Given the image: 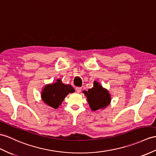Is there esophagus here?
I'll return each instance as SVG.
<instances>
[{
    "label": "esophagus",
    "instance_id": "obj_1",
    "mask_svg": "<svg viewBox=\"0 0 156 156\" xmlns=\"http://www.w3.org/2000/svg\"><path fill=\"white\" fill-rule=\"evenodd\" d=\"M75 90L77 93H79L81 91V87H76Z\"/></svg>",
    "mask_w": 156,
    "mask_h": 156
}]
</instances>
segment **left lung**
Segmentation results:
<instances>
[{"instance_id": "obj_1", "label": "left lung", "mask_w": 156, "mask_h": 156, "mask_svg": "<svg viewBox=\"0 0 156 156\" xmlns=\"http://www.w3.org/2000/svg\"><path fill=\"white\" fill-rule=\"evenodd\" d=\"M83 93L87 97L89 107L92 111L104 109L111 103V96L108 90L102 87L98 81L93 82V87Z\"/></svg>"}]
</instances>
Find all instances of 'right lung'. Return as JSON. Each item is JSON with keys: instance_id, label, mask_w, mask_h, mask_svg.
<instances>
[{"instance_id": "1", "label": "right lung", "mask_w": 156, "mask_h": 156, "mask_svg": "<svg viewBox=\"0 0 156 156\" xmlns=\"http://www.w3.org/2000/svg\"><path fill=\"white\" fill-rule=\"evenodd\" d=\"M74 92L75 89L70 85H65L58 79L55 83L48 84L44 87L41 97L45 105L57 109L68 94Z\"/></svg>"}]
</instances>
